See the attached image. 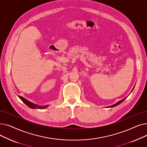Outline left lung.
Instances as JSON below:
<instances>
[{"instance_id":"obj_1","label":"left lung","mask_w":147,"mask_h":147,"mask_svg":"<svg viewBox=\"0 0 147 147\" xmlns=\"http://www.w3.org/2000/svg\"><path fill=\"white\" fill-rule=\"evenodd\" d=\"M126 98H125V99H122V100H121V101H119V102H117V103H115V104H114V105H111V106H110V107H115V106H117V105H118L119 104H120L121 102H122L123 101H124V100L126 99Z\"/></svg>"}]
</instances>
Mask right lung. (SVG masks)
<instances>
[{
	"label": "right lung",
	"mask_w": 147,
	"mask_h": 147,
	"mask_svg": "<svg viewBox=\"0 0 147 147\" xmlns=\"http://www.w3.org/2000/svg\"><path fill=\"white\" fill-rule=\"evenodd\" d=\"M18 97L21 99V101L24 102L25 104H26L28 107H29L31 109H44L45 108L47 107L48 105H45V106H41V105H36L32 102H31L28 101H27V99H26L25 98H24L23 97L21 96H18Z\"/></svg>",
	"instance_id": "1"
}]
</instances>
